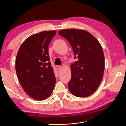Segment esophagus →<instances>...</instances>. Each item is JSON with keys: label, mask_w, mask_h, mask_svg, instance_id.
<instances>
[{"label": "esophagus", "mask_w": 126, "mask_h": 126, "mask_svg": "<svg viewBox=\"0 0 126 126\" xmlns=\"http://www.w3.org/2000/svg\"><path fill=\"white\" fill-rule=\"evenodd\" d=\"M62 67H61L60 66H59L58 67V70H60L61 69H62Z\"/></svg>", "instance_id": "obj_1"}]
</instances>
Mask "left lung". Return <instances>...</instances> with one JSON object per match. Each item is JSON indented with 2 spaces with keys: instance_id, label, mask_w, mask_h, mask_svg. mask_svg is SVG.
<instances>
[{
  "instance_id": "left-lung-1",
  "label": "left lung",
  "mask_w": 126,
  "mask_h": 126,
  "mask_svg": "<svg viewBox=\"0 0 126 126\" xmlns=\"http://www.w3.org/2000/svg\"><path fill=\"white\" fill-rule=\"evenodd\" d=\"M59 35L69 41L75 58L77 59L70 65L71 78L68 88L76 97H88L97 89L104 75L105 57L101 46L84 30L63 29Z\"/></svg>"
}]
</instances>
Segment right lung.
Returning <instances> with one entry per match:
<instances>
[{
	"label": "right lung",
	"instance_id": "add662e5",
	"mask_svg": "<svg viewBox=\"0 0 126 126\" xmlns=\"http://www.w3.org/2000/svg\"><path fill=\"white\" fill-rule=\"evenodd\" d=\"M56 30L44 31L27 38L19 49L16 59V71L22 88L37 100L51 94L56 77L51 65L48 46Z\"/></svg>",
	"mask_w": 126,
	"mask_h": 126
}]
</instances>
